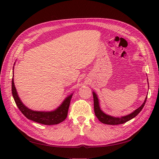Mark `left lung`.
<instances>
[{
  "instance_id": "8db88e82",
  "label": "left lung",
  "mask_w": 159,
  "mask_h": 159,
  "mask_svg": "<svg viewBox=\"0 0 159 159\" xmlns=\"http://www.w3.org/2000/svg\"><path fill=\"white\" fill-rule=\"evenodd\" d=\"M93 103H94V112L95 114V116L98 117V119L99 120V121H101L102 123L107 124V125H115L125 123L127 121H129V120L132 119L134 117H136L137 115L141 112V111L143 109L147 98V97H146L145 102H144V103L142 104V105L140 107H139L135 111H134L131 114L127 115L126 116H123L121 117H114L112 116H110L109 115L105 114L102 111V110H101L98 95H96L95 92H93Z\"/></svg>"
}]
</instances>
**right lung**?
<instances>
[{"label": "right lung", "mask_w": 159, "mask_h": 159, "mask_svg": "<svg viewBox=\"0 0 159 159\" xmlns=\"http://www.w3.org/2000/svg\"><path fill=\"white\" fill-rule=\"evenodd\" d=\"M12 93L17 107L27 119L38 123L47 125L58 124L64 121L68 115L70 101L72 95H73L71 94L67 97L60 106L54 111H32L28 109L22 103L18 95L13 78L12 80Z\"/></svg>", "instance_id": "add662e5"}]
</instances>
